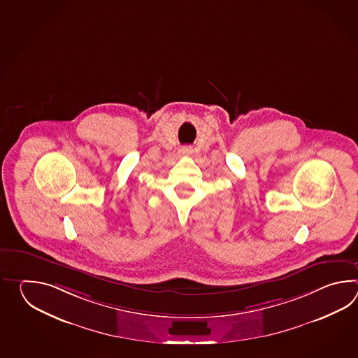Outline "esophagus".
<instances>
[{
	"label": "esophagus",
	"mask_w": 358,
	"mask_h": 358,
	"mask_svg": "<svg viewBox=\"0 0 358 358\" xmlns=\"http://www.w3.org/2000/svg\"><path fill=\"white\" fill-rule=\"evenodd\" d=\"M180 153L182 155H190L192 153V148L190 147H182V150H180Z\"/></svg>",
	"instance_id": "1"
}]
</instances>
